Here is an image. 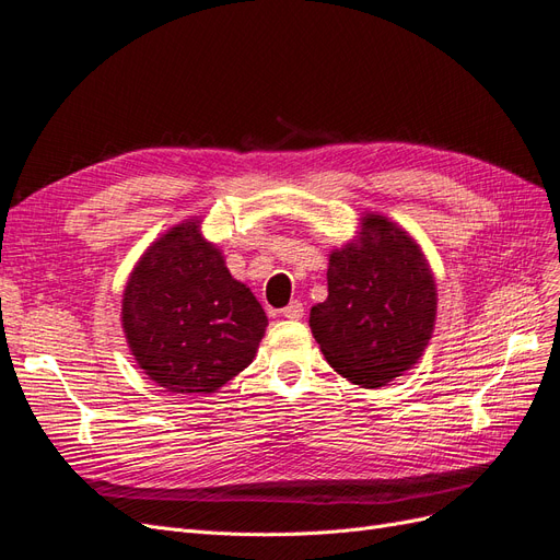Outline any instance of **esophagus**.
Here are the masks:
<instances>
[{"label":"esophagus","mask_w":560,"mask_h":560,"mask_svg":"<svg viewBox=\"0 0 560 560\" xmlns=\"http://www.w3.org/2000/svg\"><path fill=\"white\" fill-rule=\"evenodd\" d=\"M280 313H282V317H287V319H301V317H303V303H301V301H292L290 306H284Z\"/></svg>","instance_id":"1"}]
</instances>
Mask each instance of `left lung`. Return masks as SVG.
<instances>
[{"mask_svg":"<svg viewBox=\"0 0 560 560\" xmlns=\"http://www.w3.org/2000/svg\"><path fill=\"white\" fill-rule=\"evenodd\" d=\"M329 296L311 308L327 362L362 387H381L425 352L436 317V284L409 233L381 214L362 217L358 241L334 249Z\"/></svg>","mask_w":560,"mask_h":560,"instance_id":"1","label":"left lung"}]
</instances>
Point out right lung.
Segmentation results:
<instances>
[{
  "instance_id": "obj_1",
  "label": "right lung",
  "mask_w": 560,
  "mask_h": 560,
  "mask_svg": "<svg viewBox=\"0 0 560 560\" xmlns=\"http://www.w3.org/2000/svg\"><path fill=\"white\" fill-rule=\"evenodd\" d=\"M198 219L177 224L132 268L121 322L144 374L177 395H210L252 364L266 313Z\"/></svg>"
}]
</instances>
